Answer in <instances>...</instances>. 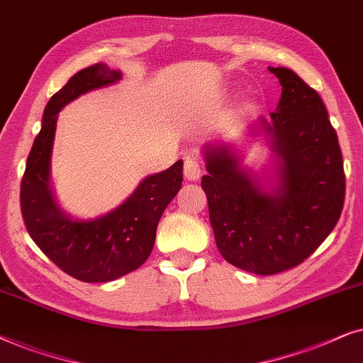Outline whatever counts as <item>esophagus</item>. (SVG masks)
I'll return each instance as SVG.
<instances>
[{
  "label": "esophagus",
  "mask_w": 363,
  "mask_h": 363,
  "mask_svg": "<svg viewBox=\"0 0 363 363\" xmlns=\"http://www.w3.org/2000/svg\"><path fill=\"white\" fill-rule=\"evenodd\" d=\"M201 174H202L201 164L197 162L194 157H187L184 162V176L187 181H197V179L201 177Z\"/></svg>",
  "instance_id": "34e87169"
}]
</instances>
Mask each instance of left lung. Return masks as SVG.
Returning a JSON list of instances; mask_svg holds the SVG:
<instances>
[{
    "label": "left lung",
    "mask_w": 363,
    "mask_h": 363,
    "mask_svg": "<svg viewBox=\"0 0 363 363\" xmlns=\"http://www.w3.org/2000/svg\"><path fill=\"white\" fill-rule=\"evenodd\" d=\"M282 94L270 121L259 118L274 152L272 176L242 167V156L224 143L206 144L207 196L216 244L227 262L259 275L303 262L339 220L345 174L335 129L315 89L292 69L269 67Z\"/></svg>",
    "instance_id": "8db88e82"
}]
</instances>
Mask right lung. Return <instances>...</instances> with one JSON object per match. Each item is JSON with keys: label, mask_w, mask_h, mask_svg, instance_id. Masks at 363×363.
<instances>
[{"label": "right lung", "mask_w": 363, "mask_h": 363, "mask_svg": "<svg viewBox=\"0 0 363 363\" xmlns=\"http://www.w3.org/2000/svg\"><path fill=\"white\" fill-rule=\"evenodd\" d=\"M121 79L119 69L98 62L77 71L52 94L21 181V212L31 239L57 267L83 282H111L141 267L152 252L164 209L182 186L179 159L166 171L144 177L123 204L94 219H74L57 204L51 187L57 114L81 94Z\"/></svg>", "instance_id": "obj_1"}]
</instances>
